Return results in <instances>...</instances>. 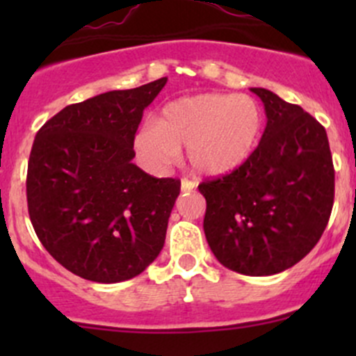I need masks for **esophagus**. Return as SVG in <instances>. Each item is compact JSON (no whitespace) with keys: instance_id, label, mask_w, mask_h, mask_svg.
Returning <instances> with one entry per match:
<instances>
[{"instance_id":"1","label":"esophagus","mask_w":356,"mask_h":356,"mask_svg":"<svg viewBox=\"0 0 356 356\" xmlns=\"http://www.w3.org/2000/svg\"><path fill=\"white\" fill-rule=\"evenodd\" d=\"M196 188V182L189 181V179H182L181 181V189L182 191H193Z\"/></svg>"}]
</instances>
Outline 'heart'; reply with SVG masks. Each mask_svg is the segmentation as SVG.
Segmentation results:
<instances>
[{
	"label": "heart",
	"instance_id": "obj_1",
	"mask_svg": "<svg viewBox=\"0 0 356 356\" xmlns=\"http://www.w3.org/2000/svg\"><path fill=\"white\" fill-rule=\"evenodd\" d=\"M261 129V111L246 95L186 96L167 103L155 124H146L132 139L139 163L163 174L177 161L181 148L195 172L224 175L250 156Z\"/></svg>",
	"mask_w": 356,
	"mask_h": 356
}]
</instances>
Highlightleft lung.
Here are the masks:
<instances>
[{
	"instance_id": "8db88e82",
	"label": "left lung",
	"mask_w": 356,
	"mask_h": 356,
	"mask_svg": "<svg viewBox=\"0 0 356 356\" xmlns=\"http://www.w3.org/2000/svg\"><path fill=\"white\" fill-rule=\"evenodd\" d=\"M267 115L264 136L241 167L198 186L203 229L224 267L272 275L318 243L334 203V167L325 129L301 106L251 88Z\"/></svg>"
}]
</instances>
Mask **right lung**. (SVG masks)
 Listing matches in <instances>:
<instances>
[{"instance_id":"add662e5","label":"right lung","mask_w":356,"mask_h":356,"mask_svg":"<svg viewBox=\"0 0 356 356\" xmlns=\"http://www.w3.org/2000/svg\"><path fill=\"white\" fill-rule=\"evenodd\" d=\"M165 84L161 77L68 105L35 134L29 217L48 253L79 277L127 281L163 248L181 181L152 177L132 163V139Z\"/></svg>"}]
</instances>
